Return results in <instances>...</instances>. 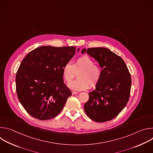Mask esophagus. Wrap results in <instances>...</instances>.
<instances>
[{
    "label": "esophagus",
    "mask_w": 153,
    "mask_h": 153,
    "mask_svg": "<svg viewBox=\"0 0 153 153\" xmlns=\"http://www.w3.org/2000/svg\"><path fill=\"white\" fill-rule=\"evenodd\" d=\"M79 93L78 92H77V91H72V94L73 95H74V94H78Z\"/></svg>",
    "instance_id": "esophagus-1"
}]
</instances>
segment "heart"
<instances>
[{
    "instance_id": "obj_1",
    "label": "heart",
    "mask_w": 153,
    "mask_h": 153,
    "mask_svg": "<svg viewBox=\"0 0 153 153\" xmlns=\"http://www.w3.org/2000/svg\"><path fill=\"white\" fill-rule=\"evenodd\" d=\"M94 61L88 56L77 59L73 64L65 63L62 68V74L67 82H70L78 73L77 79L70 82L68 86L75 91H82L95 87L101 78L100 68L94 65Z\"/></svg>"
}]
</instances>
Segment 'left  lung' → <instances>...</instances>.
Listing matches in <instances>:
<instances>
[{"mask_svg": "<svg viewBox=\"0 0 153 153\" xmlns=\"http://www.w3.org/2000/svg\"><path fill=\"white\" fill-rule=\"evenodd\" d=\"M94 58L102 68L100 81L95 90L89 93V99L84 110L91 120L105 122L116 117L127 104L131 78L123 60L103 47L83 49Z\"/></svg>", "mask_w": 153, "mask_h": 153, "instance_id": "1", "label": "left lung"}]
</instances>
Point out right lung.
I'll return each instance as SVG.
<instances>
[{"mask_svg":"<svg viewBox=\"0 0 153 153\" xmlns=\"http://www.w3.org/2000/svg\"><path fill=\"white\" fill-rule=\"evenodd\" d=\"M74 47L43 46L22 61L16 77L17 97L33 117L49 120L62 110L71 91L63 83L62 68L76 51Z\"/></svg>","mask_w":153,"mask_h":153,"instance_id":"obj_1","label":"right lung"}]
</instances>
